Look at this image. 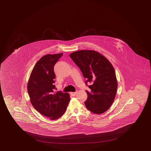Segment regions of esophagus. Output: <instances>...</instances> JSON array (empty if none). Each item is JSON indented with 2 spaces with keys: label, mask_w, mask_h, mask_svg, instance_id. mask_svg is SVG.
<instances>
[{
  "label": "esophagus",
  "mask_w": 151,
  "mask_h": 151,
  "mask_svg": "<svg viewBox=\"0 0 151 151\" xmlns=\"http://www.w3.org/2000/svg\"><path fill=\"white\" fill-rule=\"evenodd\" d=\"M77 92H71L70 94L72 96H75L76 94H77Z\"/></svg>",
  "instance_id": "34e87169"
}]
</instances>
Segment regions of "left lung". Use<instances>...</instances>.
<instances>
[{"instance_id": "8db88e82", "label": "left lung", "mask_w": 151, "mask_h": 151, "mask_svg": "<svg viewBox=\"0 0 151 151\" xmlns=\"http://www.w3.org/2000/svg\"><path fill=\"white\" fill-rule=\"evenodd\" d=\"M80 68L85 83L91 91H86L87 99L85 102L87 109L95 114L106 112L113 103L118 88L114 68L109 60L99 52L93 50H80L70 55Z\"/></svg>"}]
</instances>
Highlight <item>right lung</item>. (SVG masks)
Instances as JSON below:
<instances>
[{"mask_svg": "<svg viewBox=\"0 0 151 151\" xmlns=\"http://www.w3.org/2000/svg\"><path fill=\"white\" fill-rule=\"evenodd\" d=\"M63 54L46 55L40 58L33 68L27 83L32 106L51 120L61 117L70 100L68 93L55 92L54 66Z\"/></svg>", "mask_w": 151, "mask_h": 151, "instance_id": "right-lung-1", "label": "right lung"}]
</instances>
